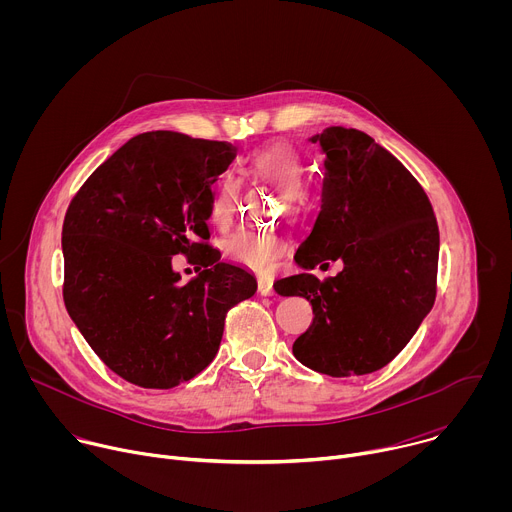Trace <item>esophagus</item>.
<instances>
[{
	"label": "esophagus",
	"mask_w": 512,
	"mask_h": 512,
	"mask_svg": "<svg viewBox=\"0 0 512 512\" xmlns=\"http://www.w3.org/2000/svg\"><path fill=\"white\" fill-rule=\"evenodd\" d=\"M259 294L273 296V283L269 279H259Z\"/></svg>",
	"instance_id": "obj_1"
}]
</instances>
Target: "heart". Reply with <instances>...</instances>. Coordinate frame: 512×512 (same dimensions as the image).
<instances>
[{"label":"heart","instance_id":"1","mask_svg":"<svg viewBox=\"0 0 512 512\" xmlns=\"http://www.w3.org/2000/svg\"><path fill=\"white\" fill-rule=\"evenodd\" d=\"M247 170L261 180L275 186L281 194L287 196V208L296 210V196L304 188L306 182V166L300 158V154L291 148L289 143L275 141L263 148L253 150L247 160ZM233 180L223 178L212 190L208 214L210 221L218 227H227L233 221ZM285 251V239L269 233V231H239L225 243V255L241 263L245 267H251L259 273H271L277 267V259Z\"/></svg>","mask_w":512,"mask_h":512}]
</instances>
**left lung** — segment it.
Listing matches in <instances>:
<instances>
[{"label": "left lung", "instance_id": "obj_1", "mask_svg": "<svg viewBox=\"0 0 512 512\" xmlns=\"http://www.w3.org/2000/svg\"><path fill=\"white\" fill-rule=\"evenodd\" d=\"M312 141L324 152L322 208L296 253L304 271L273 287L312 304V326L294 342L302 364L369 375L405 348L435 302L440 231L419 182L371 135L328 127ZM336 258L345 265L336 278L307 273Z\"/></svg>", "mask_w": 512, "mask_h": 512}]
</instances>
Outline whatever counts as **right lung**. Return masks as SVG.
I'll return each mask as SVG.
<instances>
[{"label":"right lung","mask_w":512,"mask_h":512,"mask_svg":"<svg viewBox=\"0 0 512 512\" xmlns=\"http://www.w3.org/2000/svg\"><path fill=\"white\" fill-rule=\"evenodd\" d=\"M235 156L227 141L139 133L68 204L64 306L95 354L137 387L172 389L204 371L227 312L255 294L253 275L206 243L210 188ZM180 252L205 259L188 284L171 269Z\"/></svg>","instance_id":"right-lung-1"}]
</instances>
